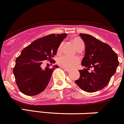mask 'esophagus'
<instances>
[{
    "instance_id": "obj_1",
    "label": "esophagus",
    "mask_w": 124,
    "mask_h": 124,
    "mask_svg": "<svg viewBox=\"0 0 124 124\" xmlns=\"http://www.w3.org/2000/svg\"><path fill=\"white\" fill-rule=\"evenodd\" d=\"M61 68L64 69V71H66V72H68V73H69V72H70V70H69V69L65 68H64V67H61Z\"/></svg>"
}]
</instances>
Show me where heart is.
Masks as SVG:
<instances>
[{"instance_id": "obj_1", "label": "heart", "mask_w": 124, "mask_h": 124, "mask_svg": "<svg viewBox=\"0 0 124 124\" xmlns=\"http://www.w3.org/2000/svg\"><path fill=\"white\" fill-rule=\"evenodd\" d=\"M71 42L73 43V44L74 45L77 50L84 48V42L81 38H77V37L73 38L71 40ZM62 45H63L62 43H61L58 48V50H57L58 53H60L61 52ZM79 61L80 60L78 57L70 58V57L63 56L60 57V58L58 60V63L59 65L62 66V67L71 70V69L75 68L79 63Z\"/></svg>"}]
</instances>
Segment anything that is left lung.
Returning a JSON list of instances; mask_svg holds the SVG:
<instances>
[{"instance_id":"8db88e82","label":"left lung","mask_w":124,"mask_h":124,"mask_svg":"<svg viewBox=\"0 0 124 124\" xmlns=\"http://www.w3.org/2000/svg\"><path fill=\"white\" fill-rule=\"evenodd\" d=\"M86 46L80 77L75 83L83 91L94 93L104 88L115 74L119 65L117 54L107 43L87 34L80 33ZM93 69L91 72L88 70Z\"/></svg>"}]
</instances>
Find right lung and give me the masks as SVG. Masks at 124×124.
I'll use <instances>...</instances> for the list:
<instances>
[{
	"label": "right lung",
	"mask_w": 124,
	"mask_h": 124,
	"mask_svg": "<svg viewBox=\"0 0 124 124\" xmlns=\"http://www.w3.org/2000/svg\"><path fill=\"white\" fill-rule=\"evenodd\" d=\"M66 33L51 34L33 41L25 47L15 60L13 73L19 90L27 96H35L43 92L47 87L54 70L43 68L45 60L55 63L53 58L56 54L58 48Z\"/></svg>",
	"instance_id": "add662e5"
}]
</instances>
